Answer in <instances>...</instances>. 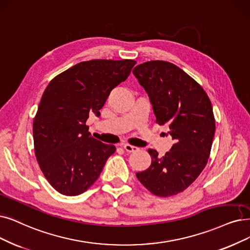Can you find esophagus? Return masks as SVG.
<instances>
[{
    "instance_id": "34e87169",
    "label": "esophagus",
    "mask_w": 250,
    "mask_h": 250,
    "mask_svg": "<svg viewBox=\"0 0 250 250\" xmlns=\"http://www.w3.org/2000/svg\"><path fill=\"white\" fill-rule=\"evenodd\" d=\"M123 147H124L125 151L128 152V153H133V152H136V151H138V149H139L137 146H131V145H129V144H125L123 146Z\"/></svg>"
}]
</instances>
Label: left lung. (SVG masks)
I'll return each instance as SVG.
<instances>
[{
	"label": "left lung",
	"mask_w": 250,
	"mask_h": 250,
	"mask_svg": "<svg viewBox=\"0 0 250 250\" xmlns=\"http://www.w3.org/2000/svg\"><path fill=\"white\" fill-rule=\"evenodd\" d=\"M133 74L149 97L156 123L168 125L175 141L162 158L148 148L152 163L136 177L153 195L170 197L192 185L208 162L215 132L211 102L200 84L171 62H146Z\"/></svg>",
	"instance_id": "left-lung-1"
}]
</instances>
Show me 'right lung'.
I'll use <instances>...</instances> for the list:
<instances>
[{
  "label": "right lung",
  "mask_w": 250,
  "mask_h": 250,
  "mask_svg": "<svg viewBox=\"0 0 250 250\" xmlns=\"http://www.w3.org/2000/svg\"><path fill=\"white\" fill-rule=\"evenodd\" d=\"M135 61L82 62L50 81L34 119L38 164L58 193L78 196L90 188L116 151L93 138L86 125L89 114L101 115L109 93L125 81Z\"/></svg>",
  "instance_id": "1"
}]
</instances>
